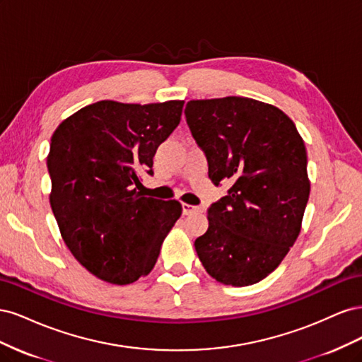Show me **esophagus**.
<instances>
[{"label":"esophagus","instance_id":"1","mask_svg":"<svg viewBox=\"0 0 362 362\" xmlns=\"http://www.w3.org/2000/svg\"><path fill=\"white\" fill-rule=\"evenodd\" d=\"M181 208H182V214H184V216H189V214H193V213H196V211H199L198 206L184 204V202L181 204Z\"/></svg>","mask_w":362,"mask_h":362}]
</instances>
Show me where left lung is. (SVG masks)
<instances>
[{"label": "left lung", "mask_w": 362, "mask_h": 362, "mask_svg": "<svg viewBox=\"0 0 362 362\" xmlns=\"http://www.w3.org/2000/svg\"><path fill=\"white\" fill-rule=\"evenodd\" d=\"M184 115L208 178L231 185L208 208L194 249L218 282L252 286L281 264L300 233L310 198L305 144L286 113L250 98L190 101Z\"/></svg>", "instance_id": "1"}]
</instances>
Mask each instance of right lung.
<instances>
[{
  "label": "right lung",
  "mask_w": 362,
  "mask_h": 362,
  "mask_svg": "<svg viewBox=\"0 0 362 362\" xmlns=\"http://www.w3.org/2000/svg\"><path fill=\"white\" fill-rule=\"evenodd\" d=\"M184 101L87 105L59 125L47 160L64 243L103 281L125 286L156 266L181 204L145 198L140 173L181 120Z\"/></svg>",
  "instance_id": "right-lung-1"
}]
</instances>
